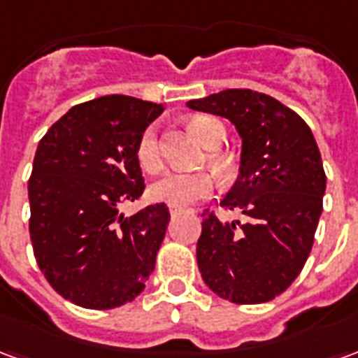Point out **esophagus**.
<instances>
[{
    "instance_id": "1",
    "label": "esophagus",
    "mask_w": 358,
    "mask_h": 358,
    "mask_svg": "<svg viewBox=\"0 0 358 358\" xmlns=\"http://www.w3.org/2000/svg\"><path fill=\"white\" fill-rule=\"evenodd\" d=\"M180 213H182V209H178V207H171V217H176Z\"/></svg>"
}]
</instances>
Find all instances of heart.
I'll use <instances>...</instances> for the list:
<instances>
[{"mask_svg":"<svg viewBox=\"0 0 358 358\" xmlns=\"http://www.w3.org/2000/svg\"><path fill=\"white\" fill-rule=\"evenodd\" d=\"M189 128L207 148H218L220 141L224 140V126L217 118L199 115L192 118ZM136 159L141 169L149 174H155L163 169V155L153 126L145 128L140 136L136 145ZM213 189H215V178L209 172H171L151 186V195L157 201L184 209L209 197Z\"/></svg>","mask_w":358,"mask_h":358,"instance_id":"obj_1","label":"heart"}]
</instances>
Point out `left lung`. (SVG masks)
<instances>
[{"instance_id": "left-lung-1", "label": "left lung", "mask_w": 358, "mask_h": 358, "mask_svg": "<svg viewBox=\"0 0 358 358\" xmlns=\"http://www.w3.org/2000/svg\"><path fill=\"white\" fill-rule=\"evenodd\" d=\"M187 107L228 118L241 136L240 176L220 207L248 220L203 213V282L232 303H266L299 276L315 243L326 192L315 136L295 110L253 90H224Z\"/></svg>"}]
</instances>
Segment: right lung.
I'll return each mask as SVG.
<instances>
[{
    "instance_id": "1",
    "label": "right lung",
    "mask_w": 358,
    "mask_h": 358,
    "mask_svg": "<svg viewBox=\"0 0 358 358\" xmlns=\"http://www.w3.org/2000/svg\"><path fill=\"white\" fill-rule=\"evenodd\" d=\"M161 113L157 103L103 95L74 105L38 143L30 240L45 280L78 307H120L155 268L169 207L153 203L124 217L120 205L143 194L136 145Z\"/></svg>"
}]
</instances>
